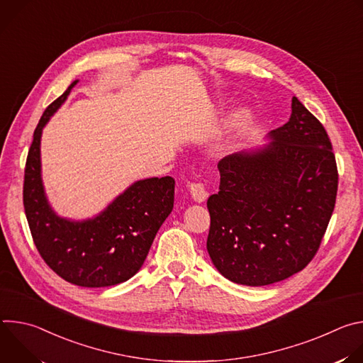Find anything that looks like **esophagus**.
Instances as JSON below:
<instances>
[{
  "instance_id": "1",
  "label": "esophagus",
  "mask_w": 363,
  "mask_h": 363,
  "mask_svg": "<svg viewBox=\"0 0 363 363\" xmlns=\"http://www.w3.org/2000/svg\"><path fill=\"white\" fill-rule=\"evenodd\" d=\"M189 192H191V196L195 202H202V201H205L206 196H208V192H206L205 185L201 184V182L191 184L189 185Z\"/></svg>"
}]
</instances>
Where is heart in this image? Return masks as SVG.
Instances as JSON below:
<instances>
[{
	"label": "heart",
	"mask_w": 363,
	"mask_h": 363,
	"mask_svg": "<svg viewBox=\"0 0 363 363\" xmlns=\"http://www.w3.org/2000/svg\"><path fill=\"white\" fill-rule=\"evenodd\" d=\"M251 111L247 108H240L234 111L224 122L223 132L214 145V150L217 155H223L231 149H234L238 142L247 133L251 125Z\"/></svg>",
	"instance_id": "obj_1"
}]
</instances>
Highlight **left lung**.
<instances>
[{"label": "left lung", "mask_w": 363, "mask_h": 363, "mask_svg": "<svg viewBox=\"0 0 363 363\" xmlns=\"http://www.w3.org/2000/svg\"><path fill=\"white\" fill-rule=\"evenodd\" d=\"M270 143L218 162L220 191L206 201V250L217 270L244 286H267L301 272L330 221L337 168L323 125L291 99Z\"/></svg>", "instance_id": "8db88e82"}]
</instances>
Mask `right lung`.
Listing matches in <instances>:
<instances>
[{"mask_svg":"<svg viewBox=\"0 0 363 363\" xmlns=\"http://www.w3.org/2000/svg\"><path fill=\"white\" fill-rule=\"evenodd\" d=\"M44 111L33 136L24 172L23 201L34 244L47 266L82 287H108L135 276L155 235L174 208L171 177L133 182L93 218L74 221L51 208L41 178V133L72 89Z\"/></svg>","mask_w":363,"mask_h":363,"instance_id":"add662e5","label":"right lung"}]
</instances>
